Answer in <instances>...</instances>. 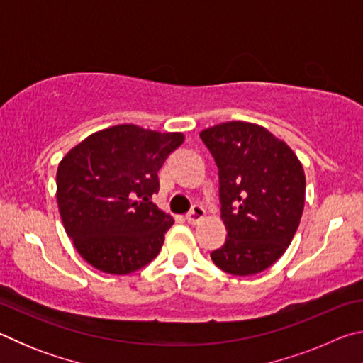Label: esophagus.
<instances>
[{"label": "esophagus", "instance_id": "34e87169", "mask_svg": "<svg viewBox=\"0 0 363 363\" xmlns=\"http://www.w3.org/2000/svg\"><path fill=\"white\" fill-rule=\"evenodd\" d=\"M203 216H205V210H203V206H200V205H194V206H192V210H190V211L186 214V219H187V223H190V224H195V223H199L200 219H203Z\"/></svg>", "mask_w": 363, "mask_h": 363}]
</instances>
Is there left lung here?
<instances>
[{"mask_svg":"<svg viewBox=\"0 0 363 363\" xmlns=\"http://www.w3.org/2000/svg\"><path fill=\"white\" fill-rule=\"evenodd\" d=\"M218 167L219 201L227 238L211 251L232 275L262 272L290 247L304 210L303 164L284 140L245 121L200 133Z\"/></svg>","mask_w":363,"mask_h":363,"instance_id":"left-lung-1","label":"left lung"}]
</instances>
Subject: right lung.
Returning a JSON list of instances; mask_svg holds the SVG:
<instances>
[{
	"mask_svg": "<svg viewBox=\"0 0 363 363\" xmlns=\"http://www.w3.org/2000/svg\"><path fill=\"white\" fill-rule=\"evenodd\" d=\"M182 143L181 133L118 125L91 134L62 158L59 213L86 262L126 275L155 259L173 218L150 199L160 168Z\"/></svg>",
	"mask_w": 363,
	"mask_h": 363,
	"instance_id": "1",
	"label": "right lung"
}]
</instances>
